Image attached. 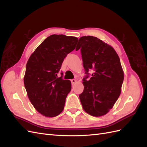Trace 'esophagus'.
Here are the masks:
<instances>
[{
  "instance_id": "34e87169",
  "label": "esophagus",
  "mask_w": 147,
  "mask_h": 147,
  "mask_svg": "<svg viewBox=\"0 0 147 147\" xmlns=\"http://www.w3.org/2000/svg\"><path fill=\"white\" fill-rule=\"evenodd\" d=\"M76 82H77V80H75V79L71 80V82H72V84L75 83H76Z\"/></svg>"
}]
</instances>
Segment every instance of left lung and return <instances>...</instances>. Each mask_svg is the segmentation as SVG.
<instances>
[{
  "mask_svg": "<svg viewBox=\"0 0 147 147\" xmlns=\"http://www.w3.org/2000/svg\"><path fill=\"white\" fill-rule=\"evenodd\" d=\"M83 64L86 76L84 90L79 95L82 107L93 117H101L112 109L121 94L124 72L119 56L113 47L93 36L80 38ZM94 70L90 80L88 72Z\"/></svg>",
  "mask_w": 147,
  "mask_h": 147,
  "instance_id": "obj_1",
  "label": "left lung"
}]
</instances>
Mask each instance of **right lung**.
<instances>
[{"mask_svg": "<svg viewBox=\"0 0 147 147\" xmlns=\"http://www.w3.org/2000/svg\"><path fill=\"white\" fill-rule=\"evenodd\" d=\"M78 38L64 35L48 37L30 55L26 64L24 86L31 103L38 112L55 117L64 108L71 82L58 77L65 57L76 47Z\"/></svg>", "mask_w": 147, "mask_h": 147, "instance_id": "1", "label": "right lung"}]
</instances>
